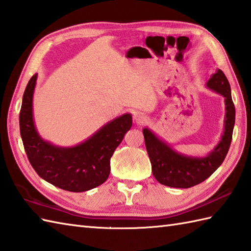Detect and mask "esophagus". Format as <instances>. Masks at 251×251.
I'll list each match as a JSON object with an SVG mask.
<instances>
[{
    "label": "esophagus",
    "mask_w": 251,
    "mask_h": 251,
    "mask_svg": "<svg viewBox=\"0 0 251 251\" xmlns=\"http://www.w3.org/2000/svg\"><path fill=\"white\" fill-rule=\"evenodd\" d=\"M134 120L135 122L137 123V124H145V123L147 122L148 117L142 113V112H135L134 113Z\"/></svg>",
    "instance_id": "1"
}]
</instances>
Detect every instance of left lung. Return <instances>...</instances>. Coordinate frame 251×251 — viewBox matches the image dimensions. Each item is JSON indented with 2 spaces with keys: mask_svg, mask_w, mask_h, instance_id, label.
I'll use <instances>...</instances> for the list:
<instances>
[{
  "mask_svg": "<svg viewBox=\"0 0 251 251\" xmlns=\"http://www.w3.org/2000/svg\"><path fill=\"white\" fill-rule=\"evenodd\" d=\"M207 87L225 97L226 119L225 131L220 142L205 157H193L180 154L145 128L147 151L152 165V173L159 183L170 188L188 189L199 184L214 174L225 161L231 146L234 124H235V106H234L231 87L226 76L221 70L212 74Z\"/></svg>",
  "mask_w": 251,
  "mask_h": 251,
  "instance_id": "1",
  "label": "left lung"
}]
</instances>
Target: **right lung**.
Wrapping results in <instances>:
<instances>
[{"label":"right lung","instance_id":"right-lung-1","mask_svg":"<svg viewBox=\"0 0 251 251\" xmlns=\"http://www.w3.org/2000/svg\"><path fill=\"white\" fill-rule=\"evenodd\" d=\"M37 74L30 78L19 114L20 135L32 167L47 182L70 192H85L102 184L110 175V159L130 129V114H123L72 148L56 147L36 131L32 99Z\"/></svg>","mask_w":251,"mask_h":251}]
</instances>
